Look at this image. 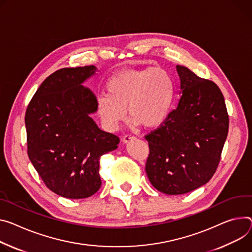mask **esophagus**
<instances>
[{
    "label": "esophagus",
    "instance_id": "34e87169",
    "mask_svg": "<svg viewBox=\"0 0 252 252\" xmlns=\"http://www.w3.org/2000/svg\"><path fill=\"white\" fill-rule=\"evenodd\" d=\"M134 139H135L134 135H132V134H126V135H124L123 142H124L125 144H127V143H129L130 141H133Z\"/></svg>",
    "mask_w": 252,
    "mask_h": 252
}]
</instances>
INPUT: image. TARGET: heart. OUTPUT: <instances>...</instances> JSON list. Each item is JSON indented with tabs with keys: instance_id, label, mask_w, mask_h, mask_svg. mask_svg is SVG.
Instances as JSON below:
<instances>
[{
	"instance_id": "1",
	"label": "heart",
	"mask_w": 252,
	"mask_h": 252,
	"mask_svg": "<svg viewBox=\"0 0 252 252\" xmlns=\"http://www.w3.org/2000/svg\"><path fill=\"white\" fill-rule=\"evenodd\" d=\"M105 90L95 103L108 129H116L126 119V106L133 125L157 127L167 120L175 97L174 79L161 67L118 72L106 81Z\"/></svg>"
}]
</instances>
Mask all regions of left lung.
<instances>
[{"mask_svg":"<svg viewBox=\"0 0 252 252\" xmlns=\"http://www.w3.org/2000/svg\"><path fill=\"white\" fill-rule=\"evenodd\" d=\"M178 106L145 138L150 154L146 172L151 184L168 195L189 193L209 182L219 165L229 118L219 87L177 65Z\"/></svg>","mask_w":252,"mask_h":252,"instance_id":"obj_1","label":"left lung"}]
</instances>
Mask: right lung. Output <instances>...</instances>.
<instances>
[{"instance_id":"add662e5","label":"right lung","mask_w":252,"mask_h":252,"mask_svg":"<svg viewBox=\"0 0 252 252\" xmlns=\"http://www.w3.org/2000/svg\"><path fill=\"white\" fill-rule=\"evenodd\" d=\"M95 71L94 65L55 71L26 110L28 157L45 185L61 197L95 194L101 186L99 158L120 143L90 117L96 111V97L82 83Z\"/></svg>"}]
</instances>
